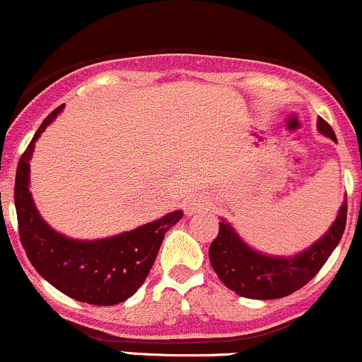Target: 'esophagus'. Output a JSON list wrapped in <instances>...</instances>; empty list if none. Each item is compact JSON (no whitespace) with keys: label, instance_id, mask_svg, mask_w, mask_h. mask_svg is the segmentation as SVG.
I'll return each mask as SVG.
<instances>
[{"label":"esophagus","instance_id":"esophagus-1","mask_svg":"<svg viewBox=\"0 0 362 362\" xmlns=\"http://www.w3.org/2000/svg\"><path fill=\"white\" fill-rule=\"evenodd\" d=\"M202 207H204V200L200 199L199 195L186 197V200H185V213L186 214L197 213V211H200Z\"/></svg>","mask_w":362,"mask_h":362}]
</instances>
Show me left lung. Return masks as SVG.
Masks as SVG:
<instances>
[{"label": "left lung", "instance_id": "left-lung-1", "mask_svg": "<svg viewBox=\"0 0 362 362\" xmlns=\"http://www.w3.org/2000/svg\"><path fill=\"white\" fill-rule=\"evenodd\" d=\"M318 132L336 141L332 128L318 117ZM346 225V200L329 230L304 252L273 257L246 245L228 221H220L216 239L209 246V262L225 287L250 299H278L294 294L322 269L338 246Z\"/></svg>", "mask_w": 362, "mask_h": 362}]
</instances>
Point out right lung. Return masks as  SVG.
I'll return each mask as SVG.
<instances>
[{
	"label": "right lung",
	"mask_w": 362,
	"mask_h": 362,
	"mask_svg": "<svg viewBox=\"0 0 362 362\" xmlns=\"http://www.w3.org/2000/svg\"><path fill=\"white\" fill-rule=\"evenodd\" d=\"M63 110H52L23 153L16 173L17 223L23 248L35 269L52 287L75 301L112 306L127 301L144 284L163 235L182 218V211L105 239H70L42 220L30 192V160L42 132Z\"/></svg>",
	"instance_id": "1"
}]
</instances>
